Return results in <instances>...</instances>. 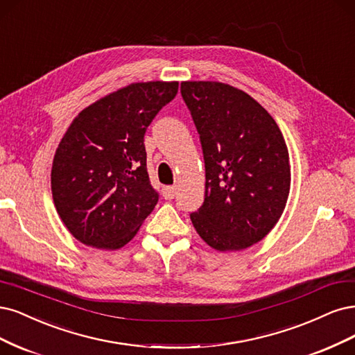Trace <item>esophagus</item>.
Returning a JSON list of instances; mask_svg holds the SVG:
<instances>
[{
    "instance_id": "obj_1",
    "label": "esophagus",
    "mask_w": 355,
    "mask_h": 355,
    "mask_svg": "<svg viewBox=\"0 0 355 355\" xmlns=\"http://www.w3.org/2000/svg\"><path fill=\"white\" fill-rule=\"evenodd\" d=\"M164 198L165 199H174L175 196H177V187L175 186H168V187H165L164 189Z\"/></svg>"
}]
</instances>
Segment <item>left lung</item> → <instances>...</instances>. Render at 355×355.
<instances>
[{"label": "left lung", "mask_w": 355, "mask_h": 355, "mask_svg": "<svg viewBox=\"0 0 355 355\" xmlns=\"http://www.w3.org/2000/svg\"><path fill=\"white\" fill-rule=\"evenodd\" d=\"M199 132L205 200L190 214L211 248L242 250L277 224L291 190L289 152L276 121L245 91L214 81L181 83Z\"/></svg>", "instance_id": "obj_1"}]
</instances>
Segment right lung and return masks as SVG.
<instances>
[{"label": "right lung", "instance_id": "obj_1", "mask_svg": "<svg viewBox=\"0 0 355 355\" xmlns=\"http://www.w3.org/2000/svg\"><path fill=\"white\" fill-rule=\"evenodd\" d=\"M178 83H135L97 100L72 121L57 147L51 191L57 214L79 242L119 249L157 203L144 134Z\"/></svg>", "mask_w": 355, "mask_h": 355}]
</instances>
